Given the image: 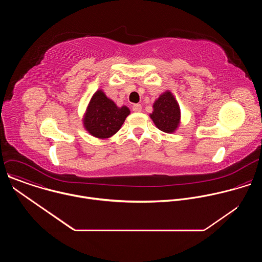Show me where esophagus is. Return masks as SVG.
<instances>
[{"label":"esophagus","mask_w":262,"mask_h":262,"mask_svg":"<svg viewBox=\"0 0 262 262\" xmlns=\"http://www.w3.org/2000/svg\"><path fill=\"white\" fill-rule=\"evenodd\" d=\"M133 111H134V112H137V113H138V112H141V111H142V105L139 104V103L134 104V105H133Z\"/></svg>","instance_id":"34e87169"}]
</instances>
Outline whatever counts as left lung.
Wrapping results in <instances>:
<instances>
[{
    "instance_id": "left-lung-1",
    "label": "left lung",
    "mask_w": 262,
    "mask_h": 262,
    "mask_svg": "<svg viewBox=\"0 0 262 262\" xmlns=\"http://www.w3.org/2000/svg\"><path fill=\"white\" fill-rule=\"evenodd\" d=\"M150 118L162 132L168 134L175 132L180 120V108L170 91L163 93L155 101Z\"/></svg>"
}]
</instances>
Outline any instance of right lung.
Listing matches in <instances>:
<instances>
[{
	"instance_id": "right-lung-1",
	"label": "right lung",
	"mask_w": 262,
	"mask_h": 262,
	"mask_svg": "<svg viewBox=\"0 0 262 262\" xmlns=\"http://www.w3.org/2000/svg\"><path fill=\"white\" fill-rule=\"evenodd\" d=\"M129 115L127 106L118 107L113 100L98 90L92 96L84 118L85 128L92 136L105 139L116 134Z\"/></svg>"
}]
</instances>
